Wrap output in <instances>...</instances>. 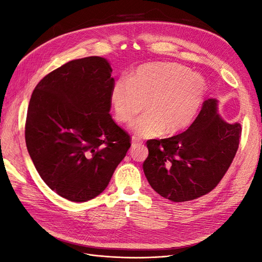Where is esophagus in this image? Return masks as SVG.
<instances>
[{
    "mask_svg": "<svg viewBox=\"0 0 262 262\" xmlns=\"http://www.w3.org/2000/svg\"><path fill=\"white\" fill-rule=\"evenodd\" d=\"M143 143V141H142L141 139L137 138V137H133L132 138V145H136V144H142Z\"/></svg>",
    "mask_w": 262,
    "mask_h": 262,
    "instance_id": "obj_1",
    "label": "esophagus"
}]
</instances>
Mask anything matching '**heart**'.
Here are the masks:
<instances>
[{
  "mask_svg": "<svg viewBox=\"0 0 262 262\" xmlns=\"http://www.w3.org/2000/svg\"><path fill=\"white\" fill-rule=\"evenodd\" d=\"M204 94L205 82L200 75L177 63L155 62L139 67L131 78H119L113 86L112 102L116 118L123 123L145 107L147 113L131 129L149 138L186 129L199 112Z\"/></svg>",
  "mask_w": 262,
  "mask_h": 262,
  "instance_id": "b5f03b06",
  "label": "heart"
}]
</instances>
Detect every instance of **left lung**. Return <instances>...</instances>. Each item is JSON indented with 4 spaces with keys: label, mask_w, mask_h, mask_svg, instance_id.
Wrapping results in <instances>:
<instances>
[{
    "label": "left lung",
    "mask_w": 262,
    "mask_h": 262,
    "mask_svg": "<svg viewBox=\"0 0 262 262\" xmlns=\"http://www.w3.org/2000/svg\"><path fill=\"white\" fill-rule=\"evenodd\" d=\"M242 136L239 123L217 114V100L207 99L195 120L177 136L146 142L143 170L155 191L173 202L209 193L231 166Z\"/></svg>",
    "instance_id": "left-lung-1"
}]
</instances>
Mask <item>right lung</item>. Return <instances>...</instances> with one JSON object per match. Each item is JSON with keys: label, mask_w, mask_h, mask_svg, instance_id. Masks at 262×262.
<instances>
[{"label": "right lung", "mask_w": 262, "mask_h": 262, "mask_svg": "<svg viewBox=\"0 0 262 262\" xmlns=\"http://www.w3.org/2000/svg\"><path fill=\"white\" fill-rule=\"evenodd\" d=\"M100 57L72 60L37 84L25 140L35 167L55 193L85 202L108 186L131 146L109 112L115 78Z\"/></svg>", "instance_id": "right-lung-1"}]
</instances>
